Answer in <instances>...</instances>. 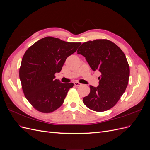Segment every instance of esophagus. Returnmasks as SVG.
<instances>
[{
    "label": "esophagus",
    "mask_w": 150,
    "mask_h": 150,
    "mask_svg": "<svg viewBox=\"0 0 150 150\" xmlns=\"http://www.w3.org/2000/svg\"><path fill=\"white\" fill-rule=\"evenodd\" d=\"M74 85H75L76 86H81V84L80 83H79V82H74Z\"/></svg>",
    "instance_id": "obj_1"
}]
</instances>
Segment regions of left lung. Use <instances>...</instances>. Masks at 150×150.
<instances>
[{
    "label": "left lung",
    "mask_w": 150,
    "mask_h": 150,
    "mask_svg": "<svg viewBox=\"0 0 150 150\" xmlns=\"http://www.w3.org/2000/svg\"><path fill=\"white\" fill-rule=\"evenodd\" d=\"M77 53L83 56L93 71H99V85L90 86L83 103L90 110L102 112L115 106L128 84L129 67L122 50L106 39L83 43Z\"/></svg>",
    "instance_id": "1"
}]
</instances>
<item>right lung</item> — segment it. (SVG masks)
I'll list each match as a JSON object with an SVG mask.
<instances>
[{
    "label": "right lung",
    "instance_id": "1",
    "mask_svg": "<svg viewBox=\"0 0 150 150\" xmlns=\"http://www.w3.org/2000/svg\"><path fill=\"white\" fill-rule=\"evenodd\" d=\"M81 43L67 42L46 37L30 46L22 57L19 78L26 99L38 111L49 113L64 103L73 83H62L55 79L68 56Z\"/></svg>",
    "mask_w": 150,
    "mask_h": 150
}]
</instances>
